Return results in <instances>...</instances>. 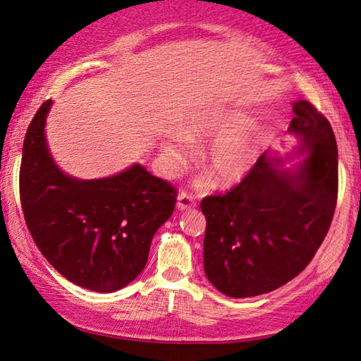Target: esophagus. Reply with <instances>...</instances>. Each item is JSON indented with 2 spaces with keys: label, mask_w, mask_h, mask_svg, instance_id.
Segmentation results:
<instances>
[{
  "label": "esophagus",
  "mask_w": 361,
  "mask_h": 361,
  "mask_svg": "<svg viewBox=\"0 0 361 361\" xmlns=\"http://www.w3.org/2000/svg\"><path fill=\"white\" fill-rule=\"evenodd\" d=\"M197 207V202L193 200V197L187 195V193L180 192L179 195H177V202H176V208L179 209V212H185V209H190V208H195Z\"/></svg>",
  "instance_id": "1"
}]
</instances>
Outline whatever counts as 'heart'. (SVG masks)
<instances>
[{"mask_svg":"<svg viewBox=\"0 0 361 361\" xmlns=\"http://www.w3.org/2000/svg\"><path fill=\"white\" fill-rule=\"evenodd\" d=\"M250 118L237 113L202 114L190 121L184 130L176 129L164 135L161 164L166 174L173 176L195 153L192 138H216L203 153V166L214 177L216 184L229 187L243 180L262 157L268 132L259 127H247Z\"/></svg>","mask_w":361,"mask_h":361,"instance_id":"heart-1","label":"heart"}]
</instances>
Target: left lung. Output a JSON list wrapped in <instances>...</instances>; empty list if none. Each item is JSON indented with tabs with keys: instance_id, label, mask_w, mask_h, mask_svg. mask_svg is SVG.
Returning <instances> with one entry per match:
<instances>
[{
	"instance_id": "obj_1",
	"label": "left lung",
	"mask_w": 361,
	"mask_h": 361,
	"mask_svg": "<svg viewBox=\"0 0 361 361\" xmlns=\"http://www.w3.org/2000/svg\"><path fill=\"white\" fill-rule=\"evenodd\" d=\"M298 138L292 168L263 153L226 195L202 200L207 218L203 266L227 297L273 292L298 276L328 234L337 202V143L329 121L310 102L292 103Z\"/></svg>"
}]
</instances>
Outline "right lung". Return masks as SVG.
Returning a JSON list of instances; mask_svg holds the SVG:
<instances>
[{
    "instance_id": "right-lung-1",
    "label": "right lung",
    "mask_w": 361,
    "mask_h": 361,
    "mask_svg": "<svg viewBox=\"0 0 361 361\" xmlns=\"http://www.w3.org/2000/svg\"><path fill=\"white\" fill-rule=\"evenodd\" d=\"M48 99L27 129L20 203L29 232L48 263L74 284L116 292L145 268L153 235L171 218L176 188L142 164L103 179L63 173L49 153Z\"/></svg>"
}]
</instances>
